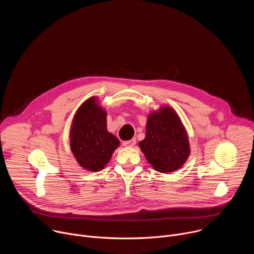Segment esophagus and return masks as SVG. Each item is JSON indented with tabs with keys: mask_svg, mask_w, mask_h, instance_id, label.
Returning <instances> with one entry per match:
<instances>
[{
	"mask_svg": "<svg viewBox=\"0 0 254 254\" xmlns=\"http://www.w3.org/2000/svg\"><path fill=\"white\" fill-rule=\"evenodd\" d=\"M135 143H136V139L135 138H131L129 140H127V141L123 142V144H124L125 147H133Z\"/></svg>",
	"mask_w": 254,
	"mask_h": 254,
	"instance_id": "34e87169",
	"label": "esophagus"
}]
</instances>
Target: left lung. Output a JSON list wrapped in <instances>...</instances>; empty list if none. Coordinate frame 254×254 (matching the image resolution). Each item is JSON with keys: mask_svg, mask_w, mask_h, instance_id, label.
I'll return each instance as SVG.
<instances>
[{"mask_svg": "<svg viewBox=\"0 0 254 254\" xmlns=\"http://www.w3.org/2000/svg\"><path fill=\"white\" fill-rule=\"evenodd\" d=\"M139 147L149 163L161 173L178 170L190 154L184 127L170 107L150 115L146 137L139 142Z\"/></svg>", "mask_w": 254, "mask_h": 254, "instance_id": "obj_1", "label": "left lung"}]
</instances>
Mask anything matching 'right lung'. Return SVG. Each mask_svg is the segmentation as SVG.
Here are the masks:
<instances>
[{"instance_id":"add662e5","label":"right lung","mask_w":254,"mask_h":254,"mask_svg":"<svg viewBox=\"0 0 254 254\" xmlns=\"http://www.w3.org/2000/svg\"><path fill=\"white\" fill-rule=\"evenodd\" d=\"M71 151L78 163L89 171H99L111 160L120 140L106 129V113L94 98L77 111L70 134Z\"/></svg>"}]
</instances>
